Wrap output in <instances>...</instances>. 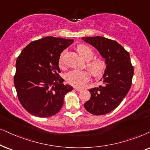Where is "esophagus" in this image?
<instances>
[{
    "label": "esophagus",
    "instance_id": "esophagus-1",
    "mask_svg": "<svg viewBox=\"0 0 150 150\" xmlns=\"http://www.w3.org/2000/svg\"><path fill=\"white\" fill-rule=\"evenodd\" d=\"M75 91H81V90H82V89H81V88H77V87H75Z\"/></svg>",
    "mask_w": 150,
    "mask_h": 150
}]
</instances>
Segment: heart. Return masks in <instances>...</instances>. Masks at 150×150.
Listing matches in <instances>:
<instances>
[{"label":"heart","mask_w":150,"mask_h":150,"mask_svg":"<svg viewBox=\"0 0 150 150\" xmlns=\"http://www.w3.org/2000/svg\"><path fill=\"white\" fill-rule=\"evenodd\" d=\"M77 51L79 55L86 61L91 60L93 57V52L91 48L86 45H80L77 47ZM63 63L62 55L59 57V64ZM87 67L93 76L99 77L104 73L106 64L103 58H96L87 64ZM89 73L86 71H73L69 72L66 75L67 82L72 86L81 87L88 80Z\"/></svg>","instance_id":"1"}]
</instances>
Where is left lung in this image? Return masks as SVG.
<instances>
[{
    "instance_id": "left-lung-1",
    "label": "left lung",
    "mask_w": 150,
    "mask_h": 150,
    "mask_svg": "<svg viewBox=\"0 0 150 150\" xmlns=\"http://www.w3.org/2000/svg\"><path fill=\"white\" fill-rule=\"evenodd\" d=\"M81 40L98 51L106 64L100 81L102 86L90 89L91 97L83 105L94 115H105L115 110L130 89L134 68L129 53L118 42L101 36Z\"/></svg>"
}]
</instances>
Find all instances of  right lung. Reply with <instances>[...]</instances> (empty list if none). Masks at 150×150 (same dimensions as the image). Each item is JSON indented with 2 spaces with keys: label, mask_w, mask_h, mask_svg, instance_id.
Returning <instances> with one entry per match:
<instances>
[{
  "label": "right lung",
  "mask_w": 150,
  "mask_h": 150,
  "mask_svg": "<svg viewBox=\"0 0 150 150\" xmlns=\"http://www.w3.org/2000/svg\"><path fill=\"white\" fill-rule=\"evenodd\" d=\"M73 40L52 36L29 43L16 63L14 86L24 108L38 117L55 115L62 107L64 97L73 87L59 76V59Z\"/></svg>",
  "instance_id": "add662e5"
}]
</instances>
